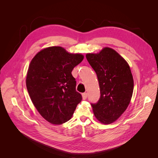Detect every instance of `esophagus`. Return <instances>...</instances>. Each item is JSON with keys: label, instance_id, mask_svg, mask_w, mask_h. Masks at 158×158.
Returning <instances> with one entry per match:
<instances>
[{"label": "esophagus", "instance_id": "1", "mask_svg": "<svg viewBox=\"0 0 158 158\" xmlns=\"http://www.w3.org/2000/svg\"><path fill=\"white\" fill-rule=\"evenodd\" d=\"M82 99H83L84 100L86 99V98H87V93H83V94H82Z\"/></svg>", "mask_w": 158, "mask_h": 158}]
</instances>
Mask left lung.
I'll use <instances>...</instances> for the list:
<instances>
[{
  "instance_id": "8db88e82",
  "label": "left lung",
  "mask_w": 158,
  "mask_h": 158,
  "mask_svg": "<svg viewBox=\"0 0 158 158\" xmlns=\"http://www.w3.org/2000/svg\"><path fill=\"white\" fill-rule=\"evenodd\" d=\"M85 56L97 74L101 94L96 103H91L94 114L100 123H112L125 112L131 102L134 80L130 66L109 47Z\"/></svg>"
}]
</instances>
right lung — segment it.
Masks as SVG:
<instances>
[{
    "mask_svg": "<svg viewBox=\"0 0 158 158\" xmlns=\"http://www.w3.org/2000/svg\"><path fill=\"white\" fill-rule=\"evenodd\" d=\"M83 59L82 55L54 46L41 50L31 61L26 76L27 92L38 112L53 125L69 121L82 101L71 73Z\"/></svg>",
    "mask_w": 158,
    "mask_h": 158,
    "instance_id": "1",
    "label": "right lung"
}]
</instances>
